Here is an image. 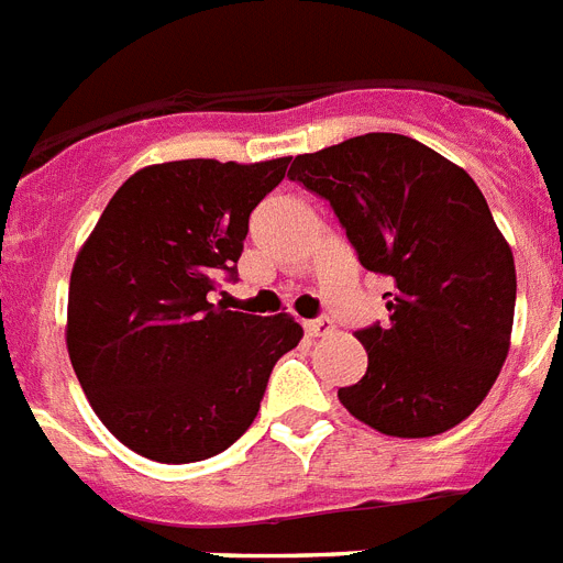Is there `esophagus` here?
<instances>
[{"label":"esophagus","mask_w":563,"mask_h":563,"mask_svg":"<svg viewBox=\"0 0 563 563\" xmlns=\"http://www.w3.org/2000/svg\"><path fill=\"white\" fill-rule=\"evenodd\" d=\"M301 328H305L308 336H328V333H333V322L331 319H324V316H319V319H305Z\"/></svg>","instance_id":"esophagus-1"}]
</instances>
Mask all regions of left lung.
I'll use <instances>...</instances> for the list:
<instances>
[{"instance_id": "left-lung-1", "label": "left lung", "mask_w": 563, "mask_h": 563, "mask_svg": "<svg viewBox=\"0 0 563 563\" xmlns=\"http://www.w3.org/2000/svg\"><path fill=\"white\" fill-rule=\"evenodd\" d=\"M290 180L331 203L362 267L388 278V322L356 331L368 371L339 402L391 438L466 420L504 368L518 290L475 180L391 132L299 155Z\"/></svg>"}]
</instances>
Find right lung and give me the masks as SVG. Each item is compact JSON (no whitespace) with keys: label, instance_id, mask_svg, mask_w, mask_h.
Segmentation results:
<instances>
[{"label":"right lung","instance_id":"1","mask_svg":"<svg viewBox=\"0 0 563 563\" xmlns=\"http://www.w3.org/2000/svg\"><path fill=\"white\" fill-rule=\"evenodd\" d=\"M290 157L172 161L114 192L68 287V354L88 402L132 452L195 463L253 426L271 371L301 328L212 305L239 278L253 212Z\"/></svg>","mask_w":563,"mask_h":563}]
</instances>
